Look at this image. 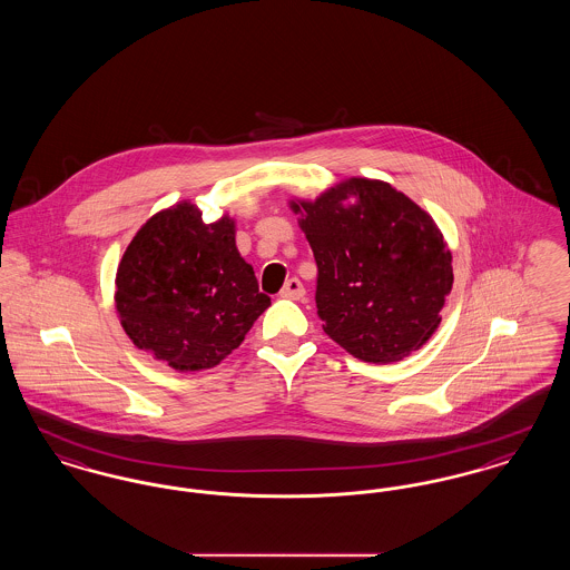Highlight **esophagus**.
<instances>
[{"label": "esophagus", "mask_w": 570, "mask_h": 570, "mask_svg": "<svg viewBox=\"0 0 570 570\" xmlns=\"http://www.w3.org/2000/svg\"><path fill=\"white\" fill-rule=\"evenodd\" d=\"M279 295L284 298H303L305 288H303V284H301L298 277H291V279L284 284V288H282Z\"/></svg>", "instance_id": "obj_1"}]
</instances>
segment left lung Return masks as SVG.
Segmentation results:
<instances>
[{
    "label": "left lung",
    "mask_w": 570,
    "mask_h": 570,
    "mask_svg": "<svg viewBox=\"0 0 570 570\" xmlns=\"http://www.w3.org/2000/svg\"><path fill=\"white\" fill-rule=\"evenodd\" d=\"M291 207L316 258L326 335L367 363L419 351L453 288L451 252L432 216L389 184L361 177Z\"/></svg>",
    "instance_id": "8db88e82"
}]
</instances>
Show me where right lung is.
Here are the masks:
<instances>
[{"label": "right lung", "instance_id": "1", "mask_svg": "<svg viewBox=\"0 0 570 570\" xmlns=\"http://www.w3.org/2000/svg\"><path fill=\"white\" fill-rule=\"evenodd\" d=\"M115 286L117 314L136 348L177 372L216 367L272 305L237 252L235 222L205 224L190 203L142 224Z\"/></svg>", "mask_w": 570, "mask_h": 570}]
</instances>
